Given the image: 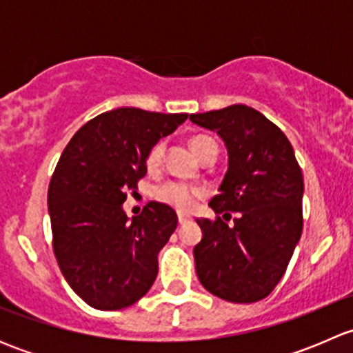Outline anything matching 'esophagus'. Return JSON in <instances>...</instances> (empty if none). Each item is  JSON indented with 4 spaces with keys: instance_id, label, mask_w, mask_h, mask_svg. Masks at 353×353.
I'll use <instances>...</instances> for the list:
<instances>
[{
    "instance_id": "esophagus-1",
    "label": "esophagus",
    "mask_w": 353,
    "mask_h": 353,
    "mask_svg": "<svg viewBox=\"0 0 353 353\" xmlns=\"http://www.w3.org/2000/svg\"><path fill=\"white\" fill-rule=\"evenodd\" d=\"M177 220H179V225H183V223L190 222V216L184 215V213H179V215H177Z\"/></svg>"
}]
</instances>
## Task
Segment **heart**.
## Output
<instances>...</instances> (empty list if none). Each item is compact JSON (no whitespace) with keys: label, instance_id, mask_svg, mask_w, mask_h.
Here are the masks:
<instances>
[{"label":"heart","instance_id":"b5f03b06","mask_svg":"<svg viewBox=\"0 0 353 353\" xmlns=\"http://www.w3.org/2000/svg\"><path fill=\"white\" fill-rule=\"evenodd\" d=\"M212 141V138L208 137H194L191 140V148H193L194 155H198V152L201 150V147L205 143ZM163 155V145L157 143L150 148L148 152L147 167L150 170L157 169L160 165V160ZM203 194V190L198 186H190V184L179 183V181H167V183L160 184L155 188V198L159 199L163 205L170 206L174 210H179V212H190L194 205H196V199Z\"/></svg>","mask_w":353,"mask_h":353}]
</instances>
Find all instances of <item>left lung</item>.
Returning <instances> with one entry per match:
<instances>
[{
    "label": "left lung",
    "instance_id": "left-lung-1",
    "mask_svg": "<svg viewBox=\"0 0 353 353\" xmlns=\"http://www.w3.org/2000/svg\"><path fill=\"white\" fill-rule=\"evenodd\" d=\"M198 126L215 131L229 154V167L210 206L216 215L196 220L203 239L194 245L201 285L229 302L251 304L272 294L302 234L304 177L294 148L259 110L234 104L191 114Z\"/></svg>",
    "mask_w": 353,
    "mask_h": 353
}]
</instances>
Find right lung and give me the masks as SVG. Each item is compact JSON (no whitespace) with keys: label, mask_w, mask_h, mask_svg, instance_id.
<instances>
[{"label":"right lung","mask_w":353,"mask_h":353,"mask_svg":"<svg viewBox=\"0 0 353 353\" xmlns=\"http://www.w3.org/2000/svg\"><path fill=\"white\" fill-rule=\"evenodd\" d=\"M186 119L114 109L83 124L63 150L48 193L52 249L68 285L94 309L128 307L154 285L177 215L150 201L130 222L123 203L147 174L150 148Z\"/></svg>","instance_id":"add662e5"}]
</instances>
